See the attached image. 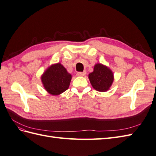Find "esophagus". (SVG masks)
Instances as JSON below:
<instances>
[{"label": "esophagus", "mask_w": 156, "mask_h": 156, "mask_svg": "<svg viewBox=\"0 0 156 156\" xmlns=\"http://www.w3.org/2000/svg\"><path fill=\"white\" fill-rule=\"evenodd\" d=\"M86 72L84 71V72H83V73H78L77 74H76V76H84L86 75Z\"/></svg>", "instance_id": "34e87169"}]
</instances>
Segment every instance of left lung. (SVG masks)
I'll list each match as a JSON object with an SVG mask.
<instances>
[{
    "mask_svg": "<svg viewBox=\"0 0 156 156\" xmlns=\"http://www.w3.org/2000/svg\"><path fill=\"white\" fill-rule=\"evenodd\" d=\"M91 86L98 91H108L114 80L113 71L108 66L101 63L95 64L94 71L88 75Z\"/></svg>",
    "mask_w": 156,
    "mask_h": 156,
    "instance_id": "obj_1",
    "label": "left lung"
}]
</instances>
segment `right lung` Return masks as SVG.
<instances>
[{"label":"right lung","mask_w":156,"mask_h":156,"mask_svg":"<svg viewBox=\"0 0 156 156\" xmlns=\"http://www.w3.org/2000/svg\"><path fill=\"white\" fill-rule=\"evenodd\" d=\"M71 79L72 75L60 62L50 65L41 76L43 87L51 95H58L68 90Z\"/></svg>","instance_id":"add662e5"}]
</instances>
